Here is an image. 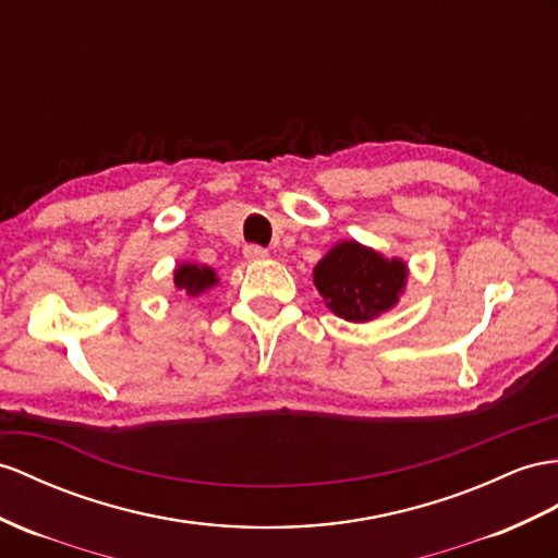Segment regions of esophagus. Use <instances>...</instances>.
I'll list each match as a JSON object with an SVG mask.
<instances>
[{"label": "esophagus", "instance_id": "34e87169", "mask_svg": "<svg viewBox=\"0 0 558 558\" xmlns=\"http://www.w3.org/2000/svg\"><path fill=\"white\" fill-rule=\"evenodd\" d=\"M268 252H266V247H262V245H247L245 247V256L250 262H256V259H264Z\"/></svg>", "mask_w": 558, "mask_h": 558}]
</instances>
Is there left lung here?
I'll use <instances>...</instances> for the list:
<instances>
[{"mask_svg": "<svg viewBox=\"0 0 558 558\" xmlns=\"http://www.w3.org/2000/svg\"><path fill=\"white\" fill-rule=\"evenodd\" d=\"M408 278L405 264L384 259L359 242H339L313 270V282L337 316L365 323L398 302Z\"/></svg>", "mask_w": 558, "mask_h": 558, "instance_id": "8db88e82", "label": "left lung"}]
</instances>
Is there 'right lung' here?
Here are the masks:
<instances>
[{
	"mask_svg": "<svg viewBox=\"0 0 558 558\" xmlns=\"http://www.w3.org/2000/svg\"><path fill=\"white\" fill-rule=\"evenodd\" d=\"M217 282L214 270L207 266H193V264H181L174 274V284L185 294H199Z\"/></svg>",
	"mask_w": 558,
	"mask_h": 558,
	"instance_id": "add662e5",
	"label": "right lung"
}]
</instances>
